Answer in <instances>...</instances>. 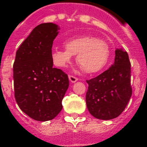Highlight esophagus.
Here are the masks:
<instances>
[{
  "mask_svg": "<svg viewBox=\"0 0 147 147\" xmlns=\"http://www.w3.org/2000/svg\"><path fill=\"white\" fill-rule=\"evenodd\" d=\"M68 78H69V80H70V81H71L72 83L76 82L78 80L77 78L75 77V76H68Z\"/></svg>",
  "mask_w": 147,
  "mask_h": 147,
  "instance_id": "1",
  "label": "esophagus"
}]
</instances>
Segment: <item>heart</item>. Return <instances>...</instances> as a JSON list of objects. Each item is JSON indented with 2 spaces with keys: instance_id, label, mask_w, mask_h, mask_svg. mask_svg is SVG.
Instances as JSON below:
<instances>
[{
  "instance_id": "b5f03b06",
  "label": "heart",
  "mask_w": 147,
  "mask_h": 147,
  "mask_svg": "<svg viewBox=\"0 0 147 147\" xmlns=\"http://www.w3.org/2000/svg\"><path fill=\"white\" fill-rule=\"evenodd\" d=\"M65 49H54L51 58L56 66L65 67L71 62L73 56L87 74L98 72L107 64L110 56L109 46L105 41L92 36H81L65 42Z\"/></svg>"
}]
</instances>
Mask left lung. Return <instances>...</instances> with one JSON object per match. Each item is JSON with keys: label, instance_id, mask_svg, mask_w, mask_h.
<instances>
[{"label": "left lung", "instance_id": "8db88e82", "mask_svg": "<svg viewBox=\"0 0 147 147\" xmlns=\"http://www.w3.org/2000/svg\"><path fill=\"white\" fill-rule=\"evenodd\" d=\"M114 63L96 77L87 80L86 104L93 117L110 120L125 109L132 96L129 56L122 49L115 51Z\"/></svg>", "mask_w": 147, "mask_h": 147}]
</instances>
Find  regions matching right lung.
Here are the masks:
<instances>
[{
	"label": "right lung",
	"instance_id": "obj_1",
	"mask_svg": "<svg viewBox=\"0 0 147 147\" xmlns=\"http://www.w3.org/2000/svg\"><path fill=\"white\" fill-rule=\"evenodd\" d=\"M59 30L52 23L35 27L17 51L13 65L17 103L24 113L39 121L51 120L59 113L69 86L67 75L53 67L51 49Z\"/></svg>",
	"mask_w": 147,
	"mask_h": 147
}]
</instances>
